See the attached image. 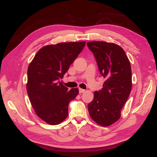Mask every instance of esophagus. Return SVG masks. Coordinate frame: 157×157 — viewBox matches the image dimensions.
Wrapping results in <instances>:
<instances>
[{"label": "esophagus", "instance_id": "34e87169", "mask_svg": "<svg viewBox=\"0 0 157 157\" xmlns=\"http://www.w3.org/2000/svg\"><path fill=\"white\" fill-rule=\"evenodd\" d=\"M85 91H86V90L82 89V88H79V94H83V93H84V92H85Z\"/></svg>", "mask_w": 157, "mask_h": 157}]
</instances>
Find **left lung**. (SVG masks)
Returning a JSON list of instances; mask_svg holds the SVG:
<instances>
[{
	"instance_id": "8db88e82",
	"label": "left lung",
	"mask_w": 157,
	"mask_h": 157,
	"mask_svg": "<svg viewBox=\"0 0 157 157\" xmlns=\"http://www.w3.org/2000/svg\"><path fill=\"white\" fill-rule=\"evenodd\" d=\"M93 52L100 73L105 78L103 87L95 91L88 104L91 118L98 124L107 127L118 121L132 87L130 62L117 44L101 41L87 42Z\"/></svg>"
}]
</instances>
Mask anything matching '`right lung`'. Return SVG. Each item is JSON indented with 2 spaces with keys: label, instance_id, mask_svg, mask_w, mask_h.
<instances>
[{
  "label": "right lung",
  "instance_id": "obj_1",
  "mask_svg": "<svg viewBox=\"0 0 157 157\" xmlns=\"http://www.w3.org/2000/svg\"><path fill=\"white\" fill-rule=\"evenodd\" d=\"M86 45V42L50 44L38 50L28 67L26 90L34 112L46 123H61L68 115V105L78 95L59 80Z\"/></svg>",
  "mask_w": 157,
  "mask_h": 157
}]
</instances>
